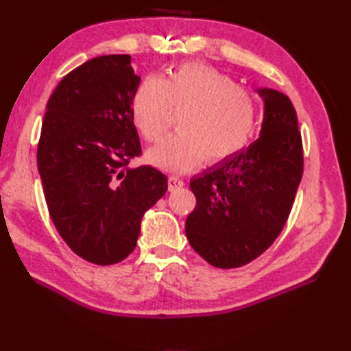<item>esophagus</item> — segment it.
<instances>
[{
	"label": "esophagus",
	"instance_id": "obj_1",
	"mask_svg": "<svg viewBox=\"0 0 351 351\" xmlns=\"http://www.w3.org/2000/svg\"><path fill=\"white\" fill-rule=\"evenodd\" d=\"M184 185V181L181 178H176V176H169L167 178V189L170 191H175V190H180Z\"/></svg>",
	"mask_w": 351,
	"mask_h": 351
}]
</instances>
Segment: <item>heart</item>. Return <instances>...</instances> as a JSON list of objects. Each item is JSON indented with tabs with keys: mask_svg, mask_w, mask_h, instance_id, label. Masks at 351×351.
I'll list each match as a JSON object with an SVG mask.
<instances>
[{
	"mask_svg": "<svg viewBox=\"0 0 351 351\" xmlns=\"http://www.w3.org/2000/svg\"><path fill=\"white\" fill-rule=\"evenodd\" d=\"M170 111L182 113L180 132L151 149L147 160L170 173H185L204 160L215 166L240 154L255 131L258 104L232 77L190 62L164 78H145L134 90L132 122L149 143L166 136Z\"/></svg>",
	"mask_w": 351,
	"mask_h": 351,
	"instance_id": "obj_1",
	"label": "heart"
}]
</instances>
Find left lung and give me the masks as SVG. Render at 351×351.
Instances as JSON below:
<instances>
[{"label":"left lung","mask_w":351,"mask_h":351,"mask_svg":"<svg viewBox=\"0 0 351 351\" xmlns=\"http://www.w3.org/2000/svg\"><path fill=\"white\" fill-rule=\"evenodd\" d=\"M258 93L265 106L261 137L190 181L196 206L185 221L189 241L208 264L226 270L252 263L274 243L303 175L293 102L273 88Z\"/></svg>","instance_id":"obj_1"}]
</instances>
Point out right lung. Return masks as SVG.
Wrapping results in <instances>:
<instances>
[{
    "instance_id": "obj_1",
    "label": "right lung",
    "mask_w": 351,
    "mask_h": 351,
    "mask_svg": "<svg viewBox=\"0 0 351 351\" xmlns=\"http://www.w3.org/2000/svg\"><path fill=\"white\" fill-rule=\"evenodd\" d=\"M140 78L131 56L95 57L49 96L37 169L58 234L87 263L111 265L134 250L140 221L164 196L167 178L141 155L131 101Z\"/></svg>"
}]
</instances>
